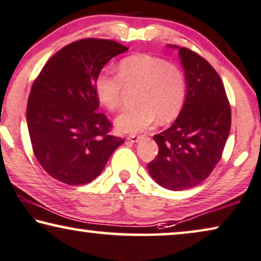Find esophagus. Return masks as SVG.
Instances as JSON below:
<instances>
[{
    "instance_id": "34e87169",
    "label": "esophagus",
    "mask_w": 261,
    "mask_h": 261,
    "mask_svg": "<svg viewBox=\"0 0 261 261\" xmlns=\"http://www.w3.org/2000/svg\"><path fill=\"white\" fill-rule=\"evenodd\" d=\"M143 138V136H136V135H130L129 137H126V139L131 143H137L141 141V139Z\"/></svg>"
}]
</instances>
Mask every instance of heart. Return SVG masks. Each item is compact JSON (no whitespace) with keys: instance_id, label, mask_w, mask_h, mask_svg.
<instances>
[{"instance_id":"1","label":"heart","mask_w":261,"mask_h":261,"mask_svg":"<svg viewBox=\"0 0 261 261\" xmlns=\"http://www.w3.org/2000/svg\"><path fill=\"white\" fill-rule=\"evenodd\" d=\"M125 86H139L138 106L124 111L116 119V127L124 134L151 129L157 119L168 123L178 116L187 95L186 78L181 69L168 61L148 54H135L120 60L118 74L108 69L94 80L97 98L110 111L122 106Z\"/></svg>"}]
</instances>
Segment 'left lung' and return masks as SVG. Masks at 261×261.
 <instances>
[{
  "mask_svg": "<svg viewBox=\"0 0 261 261\" xmlns=\"http://www.w3.org/2000/svg\"><path fill=\"white\" fill-rule=\"evenodd\" d=\"M168 47L178 50L187 95L174 124L153 136L159 155L148 170L163 188L185 190L204 181L221 159L230 131V106L221 78L208 61L185 47Z\"/></svg>",
  "mask_w": 261,
  "mask_h": 261,
  "instance_id": "left-lung-1",
  "label": "left lung"
}]
</instances>
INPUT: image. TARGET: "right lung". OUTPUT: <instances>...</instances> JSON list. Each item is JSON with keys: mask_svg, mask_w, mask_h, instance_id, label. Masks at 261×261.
Masks as SVG:
<instances>
[{"mask_svg": "<svg viewBox=\"0 0 261 261\" xmlns=\"http://www.w3.org/2000/svg\"><path fill=\"white\" fill-rule=\"evenodd\" d=\"M126 50L111 40H79L54 54L33 84L25 113L33 151L58 181L69 186L93 181L124 143L109 135L111 123L98 112L94 80Z\"/></svg>", "mask_w": 261, "mask_h": 261, "instance_id": "obj_1", "label": "right lung"}]
</instances>
